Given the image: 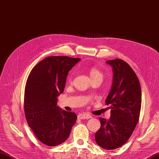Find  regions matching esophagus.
I'll return each instance as SVG.
<instances>
[{"mask_svg": "<svg viewBox=\"0 0 159 159\" xmlns=\"http://www.w3.org/2000/svg\"><path fill=\"white\" fill-rule=\"evenodd\" d=\"M92 116L89 114H86V113H81L77 115V118L79 119H90Z\"/></svg>", "mask_w": 159, "mask_h": 159, "instance_id": "esophagus-1", "label": "esophagus"}]
</instances>
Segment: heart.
Here are the masks:
<instances>
[{"label": "heart", "instance_id": "heart-1", "mask_svg": "<svg viewBox=\"0 0 159 159\" xmlns=\"http://www.w3.org/2000/svg\"><path fill=\"white\" fill-rule=\"evenodd\" d=\"M88 72L89 73L90 76L91 77V78H95L97 77H102V73L100 72V70L95 66H91L89 68ZM71 77H72V74H70L69 77V79L70 80Z\"/></svg>", "mask_w": 159, "mask_h": 159}]
</instances>
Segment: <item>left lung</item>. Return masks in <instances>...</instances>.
<instances>
[{
    "mask_svg": "<svg viewBox=\"0 0 159 159\" xmlns=\"http://www.w3.org/2000/svg\"><path fill=\"white\" fill-rule=\"evenodd\" d=\"M113 72L111 91L106 104L111 105L109 119L99 118L101 127L95 133V141L106 150H115L127 141L137 125L141 106V89L132 68L120 59L106 61Z\"/></svg>",
    "mask_w": 159,
    "mask_h": 159,
    "instance_id": "obj_1",
    "label": "left lung"
}]
</instances>
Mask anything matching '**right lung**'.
<instances>
[{"mask_svg":"<svg viewBox=\"0 0 159 159\" xmlns=\"http://www.w3.org/2000/svg\"><path fill=\"white\" fill-rule=\"evenodd\" d=\"M80 58L51 56L35 66L26 83L25 113L29 126L38 140L56 146L69 138L77 120L75 112L62 111L57 106L69 70Z\"/></svg>","mask_w":159,"mask_h":159,"instance_id":"1","label":"right lung"}]
</instances>
